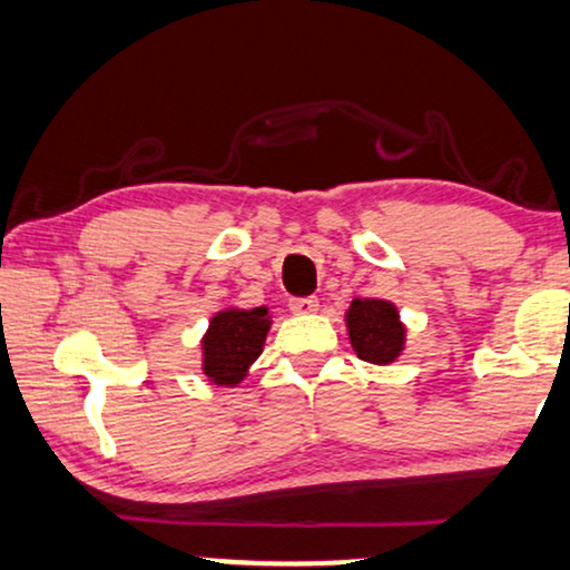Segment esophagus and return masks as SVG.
<instances>
[{
    "label": "esophagus",
    "instance_id": "34e87169",
    "mask_svg": "<svg viewBox=\"0 0 570 570\" xmlns=\"http://www.w3.org/2000/svg\"><path fill=\"white\" fill-rule=\"evenodd\" d=\"M316 308H320V301H316V298H293L291 301V312L298 314V316L314 314Z\"/></svg>",
    "mask_w": 570,
    "mask_h": 570
}]
</instances>
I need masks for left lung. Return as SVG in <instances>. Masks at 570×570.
I'll return each instance as SVG.
<instances>
[{
  "label": "left lung",
  "mask_w": 570,
  "mask_h": 570,
  "mask_svg": "<svg viewBox=\"0 0 570 570\" xmlns=\"http://www.w3.org/2000/svg\"><path fill=\"white\" fill-rule=\"evenodd\" d=\"M351 348L361 361L376 366H390L403 356L409 327L393 301L353 298L345 312Z\"/></svg>",
  "instance_id": "1"
}]
</instances>
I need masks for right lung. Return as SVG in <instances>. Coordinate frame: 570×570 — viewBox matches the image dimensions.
<instances>
[{"mask_svg":"<svg viewBox=\"0 0 570 570\" xmlns=\"http://www.w3.org/2000/svg\"><path fill=\"white\" fill-rule=\"evenodd\" d=\"M272 314L267 306H225L212 314L202 337V374L217 387H238L262 356Z\"/></svg>","mask_w":570,"mask_h":570,"instance_id":"right-lung-1","label":"right lung"}]
</instances>
